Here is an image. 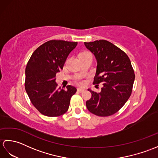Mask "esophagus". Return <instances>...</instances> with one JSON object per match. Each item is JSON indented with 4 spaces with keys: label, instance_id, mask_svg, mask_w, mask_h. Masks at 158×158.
<instances>
[{
    "label": "esophagus",
    "instance_id": "34e87169",
    "mask_svg": "<svg viewBox=\"0 0 158 158\" xmlns=\"http://www.w3.org/2000/svg\"><path fill=\"white\" fill-rule=\"evenodd\" d=\"M77 90H78V92H84V89H83V88H78L77 89Z\"/></svg>",
    "mask_w": 158,
    "mask_h": 158
}]
</instances>
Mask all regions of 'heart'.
Returning a JSON list of instances; mask_svg holds the SVG:
<instances>
[{
	"instance_id": "heart-1",
	"label": "heart",
	"mask_w": 158,
	"mask_h": 158,
	"mask_svg": "<svg viewBox=\"0 0 158 158\" xmlns=\"http://www.w3.org/2000/svg\"><path fill=\"white\" fill-rule=\"evenodd\" d=\"M84 54H91V53H90L88 52H81V53H79V56H80V55H84ZM83 83L82 81H79V82H78V84H79V85H82Z\"/></svg>"
}]
</instances>
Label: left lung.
<instances>
[{
  "mask_svg": "<svg viewBox=\"0 0 158 158\" xmlns=\"http://www.w3.org/2000/svg\"><path fill=\"white\" fill-rule=\"evenodd\" d=\"M84 45L97 61L93 83L103 85L99 93L88 89L92 98L86 101L87 108L98 116L113 115L125 105L132 93L135 75L130 60L125 52L106 40L85 42Z\"/></svg>",
  "mask_w": 158,
  "mask_h": 158,
  "instance_id": "1",
  "label": "left lung"
}]
</instances>
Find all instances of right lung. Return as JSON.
<instances>
[{
  "mask_svg": "<svg viewBox=\"0 0 158 158\" xmlns=\"http://www.w3.org/2000/svg\"><path fill=\"white\" fill-rule=\"evenodd\" d=\"M77 42L52 40L33 52L25 70V89L32 105L43 115L58 117L69 109L77 92L74 86L58 88L56 74L63 69L69 53Z\"/></svg>",
  "mask_w": 158,
  "mask_h": 158,
  "instance_id": "add662e5",
  "label": "right lung"
}]
</instances>
